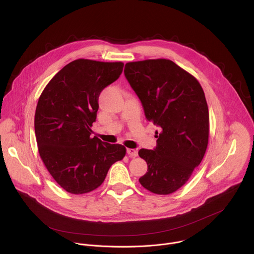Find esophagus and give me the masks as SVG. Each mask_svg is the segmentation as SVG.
<instances>
[{"mask_svg":"<svg viewBox=\"0 0 254 254\" xmlns=\"http://www.w3.org/2000/svg\"><path fill=\"white\" fill-rule=\"evenodd\" d=\"M127 153L130 155V156H137L138 155V151L134 148H127Z\"/></svg>","mask_w":254,"mask_h":254,"instance_id":"34e87169","label":"esophagus"}]
</instances>
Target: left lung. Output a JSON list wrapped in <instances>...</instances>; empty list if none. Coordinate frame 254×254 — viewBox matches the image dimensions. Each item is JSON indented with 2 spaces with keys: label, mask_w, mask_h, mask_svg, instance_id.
<instances>
[{
  "label": "left lung",
  "mask_w": 254,
  "mask_h": 254,
  "mask_svg": "<svg viewBox=\"0 0 254 254\" xmlns=\"http://www.w3.org/2000/svg\"><path fill=\"white\" fill-rule=\"evenodd\" d=\"M124 74L145 118L160 129L155 132L156 147L139 150L147 164L139 181L153 193H172L190 179L207 148L209 112L204 92L195 77L170 60L127 63Z\"/></svg>",
  "instance_id": "8db88e82"
}]
</instances>
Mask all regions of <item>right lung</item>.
<instances>
[{
  "label": "right lung",
  "instance_id": "1",
  "mask_svg": "<svg viewBox=\"0 0 254 254\" xmlns=\"http://www.w3.org/2000/svg\"><path fill=\"white\" fill-rule=\"evenodd\" d=\"M121 62L79 59L57 73L37 104L34 126L40 157L64 190L90 192L105 181L110 166L126 147L91 137L99 96L123 70Z\"/></svg>",
  "mask_w": 254,
  "mask_h": 254
}]
</instances>
